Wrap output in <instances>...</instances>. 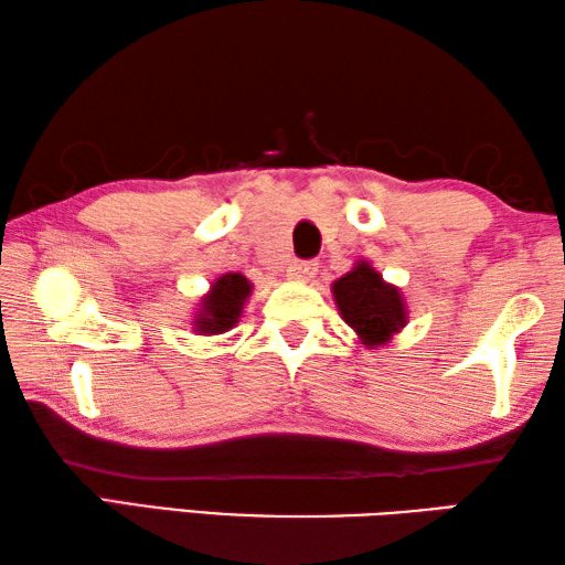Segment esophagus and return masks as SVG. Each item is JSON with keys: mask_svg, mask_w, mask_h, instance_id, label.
Returning a JSON list of instances; mask_svg holds the SVG:
<instances>
[{"mask_svg": "<svg viewBox=\"0 0 565 565\" xmlns=\"http://www.w3.org/2000/svg\"><path fill=\"white\" fill-rule=\"evenodd\" d=\"M317 271H319L317 262H294L286 276H289L294 284H309L313 276H317Z\"/></svg>", "mask_w": 565, "mask_h": 565, "instance_id": "1", "label": "esophagus"}]
</instances>
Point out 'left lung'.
Instances as JSON below:
<instances>
[{
  "mask_svg": "<svg viewBox=\"0 0 565 565\" xmlns=\"http://www.w3.org/2000/svg\"><path fill=\"white\" fill-rule=\"evenodd\" d=\"M341 319L356 333L363 349H381L406 329L408 306L396 284L386 281L371 262L359 259L351 271L331 284Z\"/></svg>",
  "mask_w": 565,
  "mask_h": 565,
  "instance_id": "obj_1",
  "label": "left lung"
}]
</instances>
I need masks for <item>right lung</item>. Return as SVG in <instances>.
Listing matches in <instances>:
<instances>
[{"instance_id": "right-lung-1", "label": "right lung", "mask_w": 565, "mask_h": 565, "mask_svg": "<svg viewBox=\"0 0 565 565\" xmlns=\"http://www.w3.org/2000/svg\"><path fill=\"white\" fill-rule=\"evenodd\" d=\"M252 291L254 284L244 274H222L212 281L206 294L199 296L196 309L191 313V331L196 337H218V333L234 329Z\"/></svg>"}]
</instances>
